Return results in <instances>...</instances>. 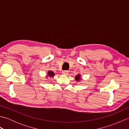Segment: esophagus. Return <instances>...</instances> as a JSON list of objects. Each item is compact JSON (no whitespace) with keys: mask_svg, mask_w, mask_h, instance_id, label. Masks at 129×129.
Segmentation results:
<instances>
[{"mask_svg":"<svg viewBox=\"0 0 129 129\" xmlns=\"http://www.w3.org/2000/svg\"><path fill=\"white\" fill-rule=\"evenodd\" d=\"M68 73H69V72H68V70H64V71H62V74H64V75H68Z\"/></svg>","mask_w":129,"mask_h":129,"instance_id":"esophagus-1","label":"esophagus"}]
</instances>
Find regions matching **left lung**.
Returning a JSON list of instances; mask_svg holds the SVG:
<instances>
[{
	"instance_id": "1",
	"label": "left lung",
	"mask_w": 129,
	"mask_h": 129,
	"mask_svg": "<svg viewBox=\"0 0 129 129\" xmlns=\"http://www.w3.org/2000/svg\"><path fill=\"white\" fill-rule=\"evenodd\" d=\"M80 75H78V76H75L76 80H77V81L79 80V78H80Z\"/></svg>"
}]
</instances>
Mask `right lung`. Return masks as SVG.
Masks as SVG:
<instances>
[{"instance_id": "obj_1", "label": "right lung", "mask_w": 129, "mask_h": 129, "mask_svg": "<svg viewBox=\"0 0 129 129\" xmlns=\"http://www.w3.org/2000/svg\"><path fill=\"white\" fill-rule=\"evenodd\" d=\"M54 73L53 72H51V71H50V72H48V75L49 76H50V77L54 76Z\"/></svg>"}]
</instances>
